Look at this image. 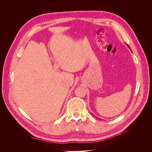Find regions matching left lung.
<instances>
[{"label":"left lung","mask_w":152,"mask_h":152,"mask_svg":"<svg viewBox=\"0 0 152 152\" xmlns=\"http://www.w3.org/2000/svg\"><path fill=\"white\" fill-rule=\"evenodd\" d=\"M127 45V46H128L129 48V45Z\"/></svg>","instance_id":"obj_1"}]
</instances>
